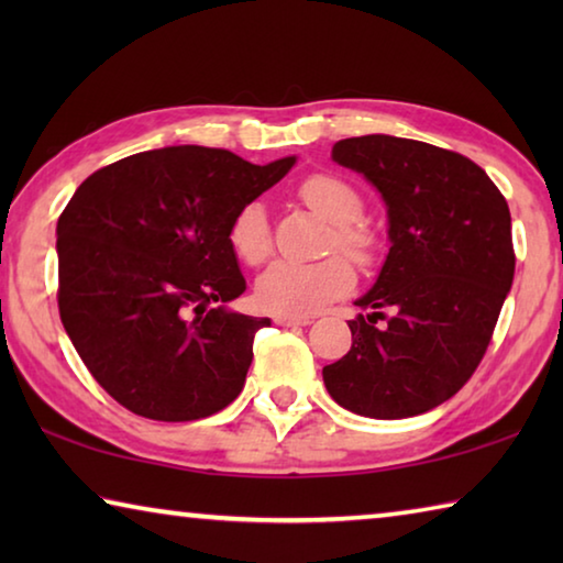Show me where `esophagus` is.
<instances>
[{
    "label": "esophagus",
    "instance_id": "esophagus-1",
    "mask_svg": "<svg viewBox=\"0 0 563 563\" xmlns=\"http://www.w3.org/2000/svg\"><path fill=\"white\" fill-rule=\"evenodd\" d=\"M275 322L283 328H298V325H310V318H295V316H278L275 318Z\"/></svg>",
    "mask_w": 563,
    "mask_h": 563
}]
</instances>
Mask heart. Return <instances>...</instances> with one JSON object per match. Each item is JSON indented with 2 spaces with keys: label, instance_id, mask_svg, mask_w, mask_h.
Instances as JSON below:
<instances>
[{
  "label": "heart",
  "instance_id": "obj_1",
  "mask_svg": "<svg viewBox=\"0 0 563 563\" xmlns=\"http://www.w3.org/2000/svg\"><path fill=\"white\" fill-rule=\"evenodd\" d=\"M300 201L332 225L330 251L345 253L352 263L367 265L375 255V238L360 223L362 196L347 180L318 174L300 186ZM233 253L247 265H258L271 253L268 213L261 201L245 203L233 216L228 231ZM355 283L350 263L342 255H328L318 263L275 261L255 280V300L275 316H312L322 305L340 298Z\"/></svg>",
  "mask_w": 563,
  "mask_h": 563
}]
</instances>
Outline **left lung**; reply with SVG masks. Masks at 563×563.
<instances>
[{
    "mask_svg": "<svg viewBox=\"0 0 563 563\" xmlns=\"http://www.w3.org/2000/svg\"><path fill=\"white\" fill-rule=\"evenodd\" d=\"M332 161L383 196L389 253L350 320L352 347L322 367L350 412L405 419L446 402L474 375L514 280L509 206L462 154L387 133L345 139Z\"/></svg>",
    "mask_w": 563,
    "mask_h": 563,
    "instance_id": "left-lung-1",
    "label": "left lung"
}]
</instances>
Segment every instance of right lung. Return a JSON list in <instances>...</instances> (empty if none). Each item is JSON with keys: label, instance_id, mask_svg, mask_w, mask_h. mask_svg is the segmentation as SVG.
<instances>
[{"label": "right lung", "instance_id": "obj_1", "mask_svg": "<svg viewBox=\"0 0 563 563\" xmlns=\"http://www.w3.org/2000/svg\"><path fill=\"white\" fill-rule=\"evenodd\" d=\"M295 166L166 146L99 168L56 223L59 316L93 379L158 422L211 417L241 395L268 318L228 308L245 278L233 216Z\"/></svg>", "mask_w": 563, "mask_h": 563}]
</instances>
